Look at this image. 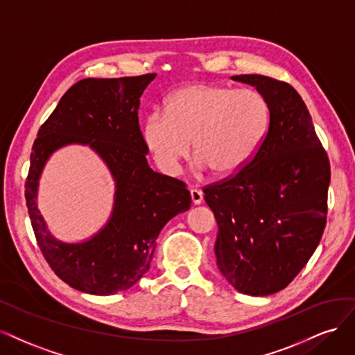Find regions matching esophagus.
<instances>
[{
    "label": "esophagus",
    "mask_w": 355,
    "mask_h": 355,
    "mask_svg": "<svg viewBox=\"0 0 355 355\" xmlns=\"http://www.w3.org/2000/svg\"><path fill=\"white\" fill-rule=\"evenodd\" d=\"M190 196H191V202H193L194 205H200L202 200H203V193H202V190H199V189H196V187L190 189Z\"/></svg>",
    "instance_id": "1"
}]
</instances>
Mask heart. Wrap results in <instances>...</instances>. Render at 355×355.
I'll use <instances>...</instances> for the list:
<instances>
[{"label":"heart","mask_w":355,"mask_h":355,"mask_svg":"<svg viewBox=\"0 0 355 355\" xmlns=\"http://www.w3.org/2000/svg\"><path fill=\"white\" fill-rule=\"evenodd\" d=\"M270 125V107L257 89L199 83L175 89L165 110L148 113L143 135L157 166L174 174L193 147L203 169L236 174L252 161Z\"/></svg>","instance_id":"1"}]
</instances>
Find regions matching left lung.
I'll return each mask as SVG.
<instances>
[{
	"instance_id": "8db88e82",
	"label": "left lung",
	"mask_w": 355,
	"mask_h": 355,
	"mask_svg": "<svg viewBox=\"0 0 355 355\" xmlns=\"http://www.w3.org/2000/svg\"><path fill=\"white\" fill-rule=\"evenodd\" d=\"M232 79L266 97L268 131L252 161L203 193L218 224L215 257L223 276L239 292L266 296L298 276L320 243L330 164L292 85L264 75Z\"/></svg>"
}]
</instances>
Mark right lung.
I'll return each mask as SVG.
<instances>
[{
  "label": "right lung",
  "mask_w": 355,
  "mask_h": 355,
  "mask_svg": "<svg viewBox=\"0 0 355 355\" xmlns=\"http://www.w3.org/2000/svg\"><path fill=\"white\" fill-rule=\"evenodd\" d=\"M155 76L81 79L63 94L33 141L25 182L31 224L45 261L76 291L105 296L130 289L150 267L164 225L191 205L184 181L155 173L147 164L139 107ZM71 142L94 148L117 182L110 223L83 244L55 241L36 208L43 164L54 150Z\"/></svg>",
  "instance_id": "right-lung-1"
}]
</instances>
